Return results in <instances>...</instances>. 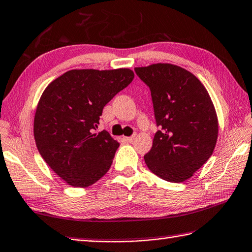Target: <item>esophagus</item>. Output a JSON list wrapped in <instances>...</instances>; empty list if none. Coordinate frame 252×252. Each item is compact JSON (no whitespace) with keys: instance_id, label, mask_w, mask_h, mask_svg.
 <instances>
[{"instance_id":"esophagus-1","label":"esophagus","mask_w":252,"mask_h":252,"mask_svg":"<svg viewBox=\"0 0 252 252\" xmlns=\"http://www.w3.org/2000/svg\"><path fill=\"white\" fill-rule=\"evenodd\" d=\"M123 139H125L126 142H129V143H131L133 140L135 139V135H132V136H125L123 137Z\"/></svg>"}]
</instances>
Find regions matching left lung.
I'll return each instance as SVG.
<instances>
[{
  "label": "left lung",
  "instance_id": "1",
  "mask_svg": "<svg viewBox=\"0 0 252 252\" xmlns=\"http://www.w3.org/2000/svg\"><path fill=\"white\" fill-rule=\"evenodd\" d=\"M151 90L156 125L149 169L169 182L191 178L213 154L219 121L208 91L198 77L178 65L156 63L135 67Z\"/></svg>",
  "mask_w": 252,
  "mask_h": 252
}]
</instances>
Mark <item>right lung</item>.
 Masks as SVG:
<instances>
[{"label": "right lung", "mask_w": 252, "mask_h": 252, "mask_svg": "<svg viewBox=\"0 0 252 252\" xmlns=\"http://www.w3.org/2000/svg\"><path fill=\"white\" fill-rule=\"evenodd\" d=\"M133 78L130 68L71 70L43 91L34 113V141L44 161L67 185L86 188L109 170L119 143L106 131H94L103 107Z\"/></svg>", "instance_id": "add662e5"}]
</instances>
